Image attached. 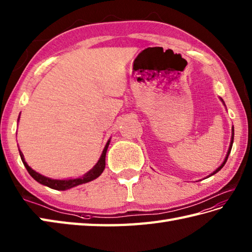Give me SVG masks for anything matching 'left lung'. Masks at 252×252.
Wrapping results in <instances>:
<instances>
[{
	"label": "left lung",
	"mask_w": 252,
	"mask_h": 252,
	"mask_svg": "<svg viewBox=\"0 0 252 252\" xmlns=\"http://www.w3.org/2000/svg\"><path fill=\"white\" fill-rule=\"evenodd\" d=\"M220 100H222V99H220ZM223 101V100H222ZM223 103H224V102H223ZM233 142H234V126H233V128H232V139H230V145H229V149H228V151H227V155H226V158H225V160H224V162L222 163V164H220V165L217 168V169H215V171L213 172V173H211V174H210V175L208 176V177H210V176H212V175H214V174L215 173H218L219 171H220V169H222V167L224 166V164L225 163H226V161H227V158H228V156H229V153H230V150H232V147H233Z\"/></svg>",
	"instance_id": "left-lung-1"
}]
</instances>
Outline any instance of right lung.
I'll list each match as a JSON object with an SVG mask.
<instances>
[{
  "label": "right lung",
  "instance_id": "1",
  "mask_svg": "<svg viewBox=\"0 0 252 252\" xmlns=\"http://www.w3.org/2000/svg\"><path fill=\"white\" fill-rule=\"evenodd\" d=\"M109 145H110V140L106 142V145L103 149V151H102V155L99 158V161H97V163L90 169L89 172H87L84 176H81L79 178H71V179H52V178H49V177L41 175V174L33 171V169L30 167L27 163H26L23 152L20 150H19V155H20V158H22V161L24 163L25 167L27 168V171L30 174V176H32L34 181H37L38 183L44 185V186H48L50 188L55 189V190H67V189L78 186V185L86 184V183L94 181V179L97 178L101 175L105 167V155H106L107 148H109Z\"/></svg>",
  "mask_w": 252,
  "mask_h": 252
}]
</instances>
